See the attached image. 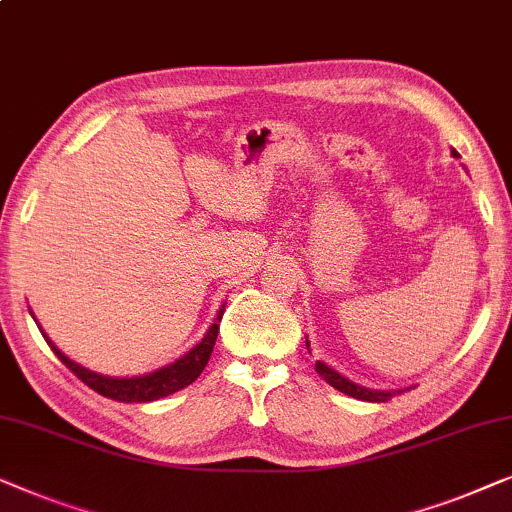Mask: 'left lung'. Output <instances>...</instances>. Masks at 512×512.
Masks as SVG:
<instances>
[{"label": "left lung", "mask_w": 512, "mask_h": 512, "mask_svg": "<svg viewBox=\"0 0 512 512\" xmlns=\"http://www.w3.org/2000/svg\"><path fill=\"white\" fill-rule=\"evenodd\" d=\"M457 155V153H455ZM308 345V343H306ZM315 371L320 373L322 380H327V383L334 387V390L348 394L352 399H359V401H376V403H383L387 399H392V392H376V390H366V387H359L355 383H350L348 378H343L341 373H336L334 369H329L327 364L322 362H315Z\"/></svg>", "instance_id": "left-lung-1"}]
</instances>
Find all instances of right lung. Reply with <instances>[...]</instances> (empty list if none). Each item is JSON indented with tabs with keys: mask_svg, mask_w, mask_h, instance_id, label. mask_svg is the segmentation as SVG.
Here are the masks:
<instances>
[{
	"mask_svg": "<svg viewBox=\"0 0 512 512\" xmlns=\"http://www.w3.org/2000/svg\"><path fill=\"white\" fill-rule=\"evenodd\" d=\"M218 320H222V311L218 313ZM220 325H215L206 331V336L201 338V343L194 345V348L183 355L181 359H176L174 364L164 366V369L148 373V376H139V378H109V376H99L95 371L83 369L76 362H71L69 357H64L60 350L55 348L53 341L43 334L46 343L50 345V350L55 352L57 359L67 366V369L74 373L78 380H83L90 390H95L97 394H102L106 399L113 401H125V403H148V401H157L169 397L183 387L192 385L194 380L201 376V371L206 369L208 359H211L215 338H218Z\"/></svg>",
	"mask_w": 512,
	"mask_h": 512,
	"instance_id": "obj_1",
	"label": "right lung"
}]
</instances>
